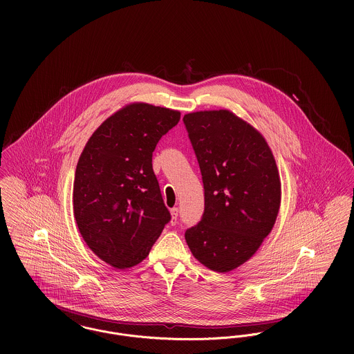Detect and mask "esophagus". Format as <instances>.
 <instances>
[{
    "label": "esophagus",
    "instance_id": "obj_1",
    "mask_svg": "<svg viewBox=\"0 0 354 354\" xmlns=\"http://www.w3.org/2000/svg\"><path fill=\"white\" fill-rule=\"evenodd\" d=\"M170 215H171V225L177 223V216H178V208L173 207L170 208Z\"/></svg>",
    "mask_w": 354,
    "mask_h": 354
}]
</instances>
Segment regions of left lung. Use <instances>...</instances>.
Returning a JSON list of instances; mask_svg holds the SVG:
<instances>
[{"label": "left lung", "mask_w": 354, "mask_h": 354, "mask_svg": "<svg viewBox=\"0 0 354 354\" xmlns=\"http://www.w3.org/2000/svg\"><path fill=\"white\" fill-rule=\"evenodd\" d=\"M204 185L202 221L185 232L207 268L229 272L260 248L277 221L281 177L263 135L233 111L184 115Z\"/></svg>", "instance_id": "8db88e82"}]
</instances>
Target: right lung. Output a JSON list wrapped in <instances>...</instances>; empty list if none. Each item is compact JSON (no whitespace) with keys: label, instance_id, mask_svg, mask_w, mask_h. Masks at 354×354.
Here are the masks:
<instances>
[{"label":"right lung","instance_id":"add662e5","mask_svg":"<svg viewBox=\"0 0 354 354\" xmlns=\"http://www.w3.org/2000/svg\"><path fill=\"white\" fill-rule=\"evenodd\" d=\"M180 115L167 107L129 103L102 122L79 158L73 215L88 248L114 268L143 261L170 221L152 152Z\"/></svg>","mask_w":354,"mask_h":354}]
</instances>
